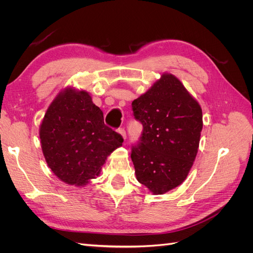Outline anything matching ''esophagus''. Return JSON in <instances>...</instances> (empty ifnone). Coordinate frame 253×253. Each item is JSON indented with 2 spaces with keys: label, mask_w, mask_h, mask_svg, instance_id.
Returning <instances> with one entry per match:
<instances>
[{
  "label": "esophagus",
  "mask_w": 253,
  "mask_h": 253,
  "mask_svg": "<svg viewBox=\"0 0 253 253\" xmlns=\"http://www.w3.org/2000/svg\"><path fill=\"white\" fill-rule=\"evenodd\" d=\"M117 132L122 136V138H126V129L125 128H118Z\"/></svg>",
  "instance_id": "1"
}]
</instances>
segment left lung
<instances>
[{
	"mask_svg": "<svg viewBox=\"0 0 253 253\" xmlns=\"http://www.w3.org/2000/svg\"><path fill=\"white\" fill-rule=\"evenodd\" d=\"M142 125L131 158L137 180L154 194H164L186 179L193 165L203 128L201 105L182 83L164 74L132 102Z\"/></svg>",
	"mask_w": 253,
	"mask_h": 253,
	"instance_id": "left-lung-1",
	"label": "left lung"
}]
</instances>
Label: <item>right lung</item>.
<instances>
[{
	"label": "right lung",
	"instance_id": "add662e5",
	"mask_svg": "<svg viewBox=\"0 0 253 253\" xmlns=\"http://www.w3.org/2000/svg\"><path fill=\"white\" fill-rule=\"evenodd\" d=\"M40 139L51 171L75 186L95 178L108 155L124 142L120 134L104 125L103 112L86 91L72 88L60 93L49 105Z\"/></svg>",
	"mask_w": 253,
	"mask_h": 253
}]
</instances>
